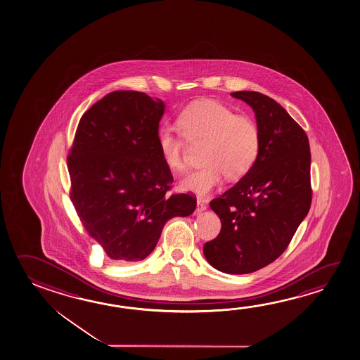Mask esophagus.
Returning a JSON list of instances; mask_svg holds the SVG:
<instances>
[{"label":"esophagus","instance_id":"1","mask_svg":"<svg viewBox=\"0 0 360 360\" xmlns=\"http://www.w3.org/2000/svg\"><path fill=\"white\" fill-rule=\"evenodd\" d=\"M205 209H207V204H205L204 201L200 200V199H198V201H196V213H201V212H204Z\"/></svg>","mask_w":360,"mask_h":360}]
</instances>
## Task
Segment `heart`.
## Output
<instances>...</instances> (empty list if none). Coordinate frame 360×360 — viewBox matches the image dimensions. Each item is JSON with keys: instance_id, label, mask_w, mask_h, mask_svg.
<instances>
[{"instance_id": "obj_1", "label": "heart", "mask_w": 360, "mask_h": 360, "mask_svg": "<svg viewBox=\"0 0 360 360\" xmlns=\"http://www.w3.org/2000/svg\"><path fill=\"white\" fill-rule=\"evenodd\" d=\"M177 129L164 126L158 132V146L171 171L185 169V137L205 140L200 169L190 172L180 184L184 191L204 196L219 186L226 176L237 180L256 162L261 150V134L250 117L214 99H200L185 107L177 118Z\"/></svg>"}]
</instances>
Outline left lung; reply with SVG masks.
<instances>
[{
	"instance_id": "left-lung-1",
	"label": "left lung",
	"mask_w": 360,
	"mask_h": 360,
	"mask_svg": "<svg viewBox=\"0 0 360 360\" xmlns=\"http://www.w3.org/2000/svg\"><path fill=\"white\" fill-rule=\"evenodd\" d=\"M231 96L255 110L261 150L252 169L210 201L221 229L202 250L214 269L244 274L277 259L309 213L311 153L305 131L274 99L252 91Z\"/></svg>"
}]
</instances>
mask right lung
<instances>
[{
  "mask_svg": "<svg viewBox=\"0 0 360 360\" xmlns=\"http://www.w3.org/2000/svg\"><path fill=\"white\" fill-rule=\"evenodd\" d=\"M164 110L142 91L108 93L82 116L69 150L70 200L118 264L146 258L167 220L195 210L191 193L169 194L174 177L158 146Z\"/></svg>",
  "mask_w": 360,
  "mask_h": 360,
  "instance_id": "add662e5",
  "label": "right lung"
}]
</instances>
